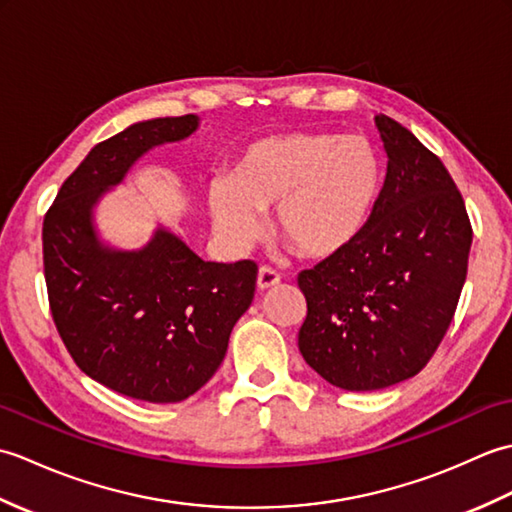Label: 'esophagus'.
Masks as SVG:
<instances>
[{
	"mask_svg": "<svg viewBox=\"0 0 512 512\" xmlns=\"http://www.w3.org/2000/svg\"><path fill=\"white\" fill-rule=\"evenodd\" d=\"M279 281H281V275L277 273V270L268 268V266L259 268V273H257V288H259V290L273 288V286L279 284Z\"/></svg>",
	"mask_w": 512,
	"mask_h": 512,
	"instance_id": "esophagus-1",
	"label": "esophagus"
}]
</instances>
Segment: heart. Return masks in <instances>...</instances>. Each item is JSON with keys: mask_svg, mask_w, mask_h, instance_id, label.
I'll list each match as a JSON object with an SVG mask.
<instances>
[{"mask_svg": "<svg viewBox=\"0 0 512 512\" xmlns=\"http://www.w3.org/2000/svg\"><path fill=\"white\" fill-rule=\"evenodd\" d=\"M383 165L361 134L292 132L257 140L231 178H215L209 211L217 237L244 248L262 231L259 211H275V231L306 257H330L365 231Z\"/></svg>", "mask_w": 512, "mask_h": 512, "instance_id": "b5f03b06", "label": "heart"}]
</instances>
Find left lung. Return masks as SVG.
I'll return each instance as SVG.
<instances>
[{"label":"left lung","instance_id":"obj_1","mask_svg":"<svg viewBox=\"0 0 512 512\" xmlns=\"http://www.w3.org/2000/svg\"><path fill=\"white\" fill-rule=\"evenodd\" d=\"M376 127L387 176L354 242L299 275L308 314L306 363L347 391L416 376L447 334L469 266L473 231L442 160L385 114Z\"/></svg>","mask_w":512,"mask_h":512}]
</instances>
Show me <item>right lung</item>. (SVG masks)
Segmentation results:
<instances>
[{
    "label": "right lung",
    "mask_w": 512,
    "mask_h": 512,
    "mask_svg": "<svg viewBox=\"0 0 512 512\" xmlns=\"http://www.w3.org/2000/svg\"><path fill=\"white\" fill-rule=\"evenodd\" d=\"M198 127L195 114L151 118L103 140L43 220L48 299L65 347L96 383L145 402H180L209 383L255 295L248 259L204 262L165 226L143 248L123 250L96 228V204L136 160Z\"/></svg>",
    "instance_id": "right-lung-1"
}]
</instances>
